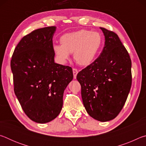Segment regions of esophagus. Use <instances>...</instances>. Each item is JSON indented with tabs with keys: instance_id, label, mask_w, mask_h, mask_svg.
I'll return each instance as SVG.
<instances>
[{
	"instance_id": "1",
	"label": "esophagus",
	"mask_w": 146,
	"mask_h": 146,
	"mask_svg": "<svg viewBox=\"0 0 146 146\" xmlns=\"http://www.w3.org/2000/svg\"><path fill=\"white\" fill-rule=\"evenodd\" d=\"M73 78H74V79H76V75H77V73H78V70H76V69L73 68Z\"/></svg>"
}]
</instances>
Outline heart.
Listing matches in <instances>:
<instances>
[{
	"label": "heart",
	"mask_w": 146,
	"mask_h": 146,
	"mask_svg": "<svg viewBox=\"0 0 146 146\" xmlns=\"http://www.w3.org/2000/svg\"><path fill=\"white\" fill-rule=\"evenodd\" d=\"M61 45L55 44L53 51L59 62L65 64L73 53L74 60L79 66H90L97 57L103 38L101 35L95 31L81 29L63 35L60 38Z\"/></svg>",
	"instance_id": "b5f03b06"
}]
</instances>
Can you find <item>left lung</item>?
Here are the masks:
<instances>
[{"instance_id": "8db88e82", "label": "left lung", "mask_w": 146, "mask_h": 146, "mask_svg": "<svg viewBox=\"0 0 146 146\" xmlns=\"http://www.w3.org/2000/svg\"><path fill=\"white\" fill-rule=\"evenodd\" d=\"M104 47L98 58L78 73L83 104L90 116L100 122L117 117L131 86V60L114 32L100 28Z\"/></svg>"}]
</instances>
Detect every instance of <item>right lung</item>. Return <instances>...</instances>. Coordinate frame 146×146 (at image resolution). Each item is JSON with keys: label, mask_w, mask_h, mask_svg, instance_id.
<instances>
[{"label": "right lung", "mask_w": 146, "mask_h": 146, "mask_svg": "<svg viewBox=\"0 0 146 146\" xmlns=\"http://www.w3.org/2000/svg\"><path fill=\"white\" fill-rule=\"evenodd\" d=\"M56 29L46 27L24 36L11 60L17 99L26 115L39 123L50 122L59 115L64 91L73 78L72 68L55 62Z\"/></svg>", "instance_id": "add662e5"}]
</instances>
